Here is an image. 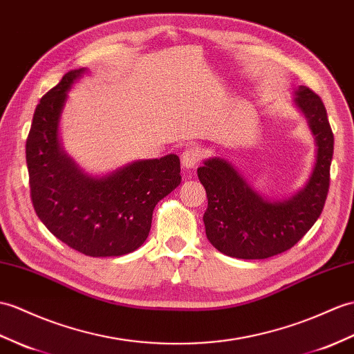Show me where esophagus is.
<instances>
[{
    "mask_svg": "<svg viewBox=\"0 0 354 354\" xmlns=\"http://www.w3.org/2000/svg\"><path fill=\"white\" fill-rule=\"evenodd\" d=\"M202 158V152L197 147H187V149L180 155V162L185 169H194L197 162Z\"/></svg>",
    "mask_w": 354,
    "mask_h": 354,
    "instance_id": "34e87169",
    "label": "esophagus"
}]
</instances>
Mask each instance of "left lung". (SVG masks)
Returning <instances> with one entry per match:
<instances>
[{"mask_svg": "<svg viewBox=\"0 0 354 354\" xmlns=\"http://www.w3.org/2000/svg\"><path fill=\"white\" fill-rule=\"evenodd\" d=\"M294 105L305 116L315 142V162L299 192L283 201L259 194L225 158L212 157L197 169L208 208L205 232L214 248L232 258L266 259L291 249L314 226L324 207L333 157V133L322 97L305 86Z\"/></svg>", "mask_w": 354, "mask_h": 354, "instance_id": "1", "label": "left lung"}]
</instances>
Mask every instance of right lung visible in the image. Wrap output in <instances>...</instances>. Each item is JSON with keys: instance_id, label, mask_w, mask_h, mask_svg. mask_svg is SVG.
Here are the masks:
<instances>
[{"instance_id": "obj_1", "label": "right lung", "mask_w": 354, "mask_h": 354, "mask_svg": "<svg viewBox=\"0 0 354 354\" xmlns=\"http://www.w3.org/2000/svg\"><path fill=\"white\" fill-rule=\"evenodd\" d=\"M84 73L69 71L36 106L26 146L31 201L48 231L69 248L93 258L122 257L146 241L155 205L180 184V164L169 153L102 176L86 174L59 136L68 92Z\"/></svg>"}]
</instances>
